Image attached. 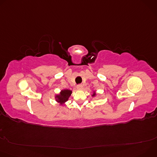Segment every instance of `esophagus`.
I'll list each match as a JSON object with an SVG mask.
<instances>
[{
  "label": "esophagus",
  "instance_id": "esophagus-1",
  "mask_svg": "<svg viewBox=\"0 0 157 157\" xmlns=\"http://www.w3.org/2000/svg\"><path fill=\"white\" fill-rule=\"evenodd\" d=\"M83 87L82 85H78L77 86V89H79V90H81V89H82Z\"/></svg>",
  "mask_w": 157,
  "mask_h": 157
}]
</instances>
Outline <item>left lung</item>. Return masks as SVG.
Wrapping results in <instances>:
<instances>
[{
  "mask_svg": "<svg viewBox=\"0 0 157 157\" xmlns=\"http://www.w3.org/2000/svg\"><path fill=\"white\" fill-rule=\"evenodd\" d=\"M96 94H96V92L95 91H93V94L91 95V96H92V97H94V96H96Z\"/></svg>",
  "mask_w": 157,
  "mask_h": 157,
  "instance_id": "left-lung-1",
  "label": "left lung"
}]
</instances>
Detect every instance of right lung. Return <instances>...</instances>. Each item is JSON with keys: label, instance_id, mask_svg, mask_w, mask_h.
<instances>
[{"label": "right lung", "instance_id": "obj_1", "mask_svg": "<svg viewBox=\"0 0 157 157\" xmlns=\"http://www.w3.org/2000/svg\"><path fill=\"white\" fill-rule=\"evenodd\" d=\"M72 94V91L70 89H63L59 94H56L55 99L56 102L59 104V105L64 106L66 102L68 101L70 97Z\"/></svg>", "mask_w": 157, "mask_h": 157}]
</instances>
